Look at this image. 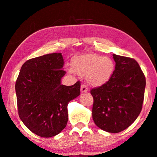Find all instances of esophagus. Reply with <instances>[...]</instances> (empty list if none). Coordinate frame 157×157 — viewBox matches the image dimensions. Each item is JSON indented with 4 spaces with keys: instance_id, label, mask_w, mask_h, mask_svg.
<instances>
[{
    "instance_id": "esophagus-1",
    "label": "esophagus",
    "mask_w": 157,
    "mask_h": 157,
    "mask_svg": "<svg viewBox=\"0 0 157 157\" xmlns=\"http://www.w3.org/2000/svg\"><path fill=\"white\" fill-rule=\"evenodd\" d=\"M88 90V87L86 84H85V83L81 84V93L87 92Z\"/></svg>"
}]
</instances>
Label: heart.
<instances>
[{
    "label": "heart",
    "instance_id": "obj_1",
    "mask_svg": "<svg viewBox=\"0 0 157 157\" xmlns=\"http://www.w3.org/2000/svg\"><path fill=\"white\" fill-rule=\"evenodd\" d=\"M70 73L86 74L88 82L94 86H101L111 78L115 71V63L107 56L88 54L76 56L71 62Z\"/></svg>",
    "mask_w": 157,
    "mask_h": 157
}]
</instances>
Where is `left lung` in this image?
Returning a JSON list of instances; mask_svg holds the SVG:
<instances>
[{
  "label": "left lung",
  "instance_id": "obj_1",
  "mask_svg": "<svg viewBox=\"0 0 157 157\" xmlns=\"http://www.w3.org/2000/svg\"><path fill=\"white\" fill-rule=\"evenodd\" d=\"M115 69L108 82L90 90L92 116L99 128L117 133L130 126L142 110L146 79L132 58L113 54Z\"/></svg>",
  "mask_w": 157,
  "mask_h": 157
}]
</instances>
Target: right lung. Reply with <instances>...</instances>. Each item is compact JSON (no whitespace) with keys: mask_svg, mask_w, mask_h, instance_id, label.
Returning <instances> with one entry per match:
<instances>
[{"mask_svg":"<svg viewBox=\"0 0 157 157\" xmlns=\"http://www.w3.org/2000/svg\"><path fill=\"white\" fill-rule=\"evenodd\" d=\"M63 66L62 53L30 59L22 66L15 83L20 120L40 137H54L65 128L68 103L80 95V81L70 86L61 84L66 74Z\"/></svg>","mask_w":157,"mask_h":157,"instance_id":"obj_1","label":"right lung"}]
</instances>
